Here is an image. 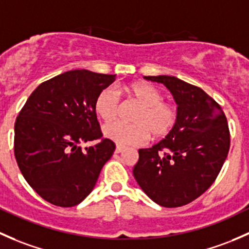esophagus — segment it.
<instances>
[{
  "mask_svg": "<svg viewBox=\"0 0 249 249\" xmlns=\"http://www.w3.org/2000/svg\"><path fill=\"white\" fill-rule=\"evenodd\" d=\"M124 147L121 145H117L116 148H115V152L116 153H121V152H124Z\"/></svg>",
  "mask_w": 249,
  "mask_h": 249,
  "instance_id": "34e87169",
  "label": "esophagus"
}]
</instances>
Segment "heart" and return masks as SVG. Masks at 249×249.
<instances>
[{"mask_svg": "<svg viewBox=\"0 0 249 249\" xmlns=\"http://www.w3.org/2000/svg\"><path fill=\"white\" fill-rule=\"evenodd\" d=\"M121 93L125 94L134 103L139 104L132 117L133 124H116L104 127V135L120 145H142L150 134L155 140L165 138L178 124V107L168 101H163V93L156 86L148 83H130L122 86ZM121 109V102L117 91L111 87L102 89L94 99L96 114L106 124L117 119Z\"/></svg>", "mask_w": 249, "mask_h": 249, "instance_id": "b5f03b06", "label": "heart"}]
</instances>
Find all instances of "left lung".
Segmentation results:
<instances>
[{
    "instance_id": "1",
    "label": "left lung",
    "mask_w": 249,
    "mask_h": 249,
    "mask_svg": "<svg viewBox=\"0 0 249 249\" xmlns=\"http://www.w3.org/2000/svg\"><path fill=\"white\" fill-rule=\"evenodd\" d=\"M164 84L178 103V119L165 139L139 150L133 175L146 196L164 207L189 204L218 176L230 148L222 107L200 87L175 76H145Z\"/></svg>"
}]
</instances>
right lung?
Listing matches in <instances>:
<instances>
[{
    "mask_svg": "<svg viewBox=\"0 0 249 249\" xmlns=\"http://www.w3.org/2000/svg\"><path fill=\"white\" fill-rule=\"evenodd\" d=\"M115 80L111 74L69 71L40 84L17 117L14 155L27 183L60 207L78 205L91 193L115 142L103 138L97 94ZM97 141L83 148L81 143Z\"/></svg>",
    "mask_w": 249,
    "mask_h": 249,
    "instance_id": "1",
    "label": "right lung"
}]
</instances>
